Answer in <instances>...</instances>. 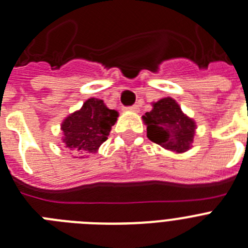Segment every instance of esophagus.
I'll return each mask as SVG.
<instances>
[{"mask_svg":"<svg viewBox=\"0 0 248 248\" xmlns=\"http://www.w3.org/2000/svg\"><path fill=\"white\" fill-rule=\"evenodd\" d=\"M125 110H132V111H138L139 105H132V107H126Z\"/></svg>","mask_w":248,"mask_h":248,"instance_id":"1","label":"esophagus"}]
</instances>
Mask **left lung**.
I'll list each match as a JSON object with an SVG mask.
<instances>
[{"mask_svg":"<svg viewBox=\"0 0 248 248\" xmlns=\"http://www.w3.org/2000/svg\"><path fill=\"white\" fill-rule=\"evenodd\" d=\"M147 124V135L152 141L166 149L183 153L193 141L196 124L182 113L172 98L160 99L153 104V110L143 116Z\"/></svg>","mask_w":248,"mask_h":248,"instance_id":"obj_1","label":"left lung"}]
</instances>
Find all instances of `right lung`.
Returning <instances> with one entry per match:
<instances>
[{"instance_id": "right-lung-1", "label": "right lung", "mask_w": 248, "mask_h": 248, "mask_svg": "<svg viewBox=\"0 0 248 248\" xmlns=\"http://www.w3.org/2000/svg\"><path fill=\"white\" fill-rule=\"evenodd\" d=\"M118 113L108 109L103 100L92 98L61 124L63 143L76 154L94 153L108 139Z\"/></svg>"}]
</instances>
